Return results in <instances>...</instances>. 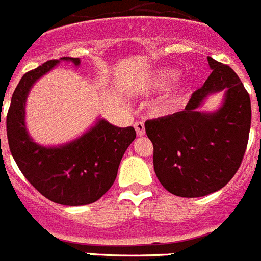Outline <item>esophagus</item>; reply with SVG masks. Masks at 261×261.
I'll list each match as a JSON object with an SVG mask.
<instances>
[{"mask_svg":"<svg viewBox=\"0 0 261 261\" xmlns=\"http://www.w3.org/2000/svg\"><path fill=\"white\" fill-rule=\"evenodd\" d=\"M135 129L136 132H137V136H140V137H142V136L145 135V125H144V122L142 121L135 122Z\"/></svg>","mask_w":261,"mask_h":261,"instance_id":"obj_1","label":"esophagus"}]
</instances>
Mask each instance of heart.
Listing matches in <instances>:
<instances>
[{
	"label": "heart",
	"instance_id": "heart-1",
	"mask_svg": "<svg viewBox=\"0 0 261 261\" xmlns=\"http://www.w3.org/2000/svg\"><path fill=\"white\" fill-rule=\"evenodd\" d=\"M177 79V72L171 68H161L153 73L152 79L149 82V88L153 91L166 90L173 84V82ZM179 97H175L173 103H178Z\"/></svg>",
	"mask_w": 261,
	"mask_h": 261
}]
</instances>
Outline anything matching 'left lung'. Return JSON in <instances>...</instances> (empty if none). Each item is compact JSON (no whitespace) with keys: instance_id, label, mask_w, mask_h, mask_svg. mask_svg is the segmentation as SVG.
<instances>
[{"instance_id":"obj_1","label":"left lung","mask_w":261,"mask_h":261,"mask_svg":"<svg viewBox=\"0 0 261 261\" xmlns=\"http://www.w3.org/2000/svg\"><path fill=\"white\" fill-rule=\"evenodd\" d=\"M207 61L213 72L184 111L145 122L155 175L178 197H204L224 188L239 169L248 142V92L231 67L211 57ZM220 90L225 99L217 111H199L207 97Z\"/></svg>"}]
</instances>
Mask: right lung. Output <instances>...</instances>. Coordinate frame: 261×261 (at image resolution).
Wrapping results in <instances>:
<instances>
[{
    "instance_id": "1",
    "label": "right lung",
    "mask_w": 261,
    "mask_h": 261,
    "mask_svg": "<svg viewBox=\"0 0 261 261\" xmlns=\"http://www.w3.org/2000/svg\"><path fill=\"white\" fill-rule=\"evenodd\" d=\"M61 61L80 64L79 58L63 57L29 71L19 80L6 116L9 148L22 174L43 197L64 206H84L96 202L111 189L136 130L97 119L84 135L63 145L43 146L31 139L24 122L29 92Z\"/></svg>"
}]
</instances>
